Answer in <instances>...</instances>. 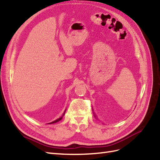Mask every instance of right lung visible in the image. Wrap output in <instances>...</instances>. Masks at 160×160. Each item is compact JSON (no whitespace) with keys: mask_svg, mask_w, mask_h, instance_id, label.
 Wrapping results in <instances>:
<instances>
[{"mask_svg":"<svg viewBox=\"0 0 160 160\" xmlns=\"http://www.w3.org/2000/svg\"><path fill=\"white\" fill-rule=\"evenodd\" d=\"M65 111L66 110H65V112H64V113L62 114V117H61L60 118H58V119H57V120H55V121H52V122H50V123H48V124H52V123H55V122H58V121H60L61 119H62V117H63V115L65 114Z\"/></svg>","mask_w":160,"mask_h":160,"instance_id":"add662e5","label":"right lung"}]
</instances>
